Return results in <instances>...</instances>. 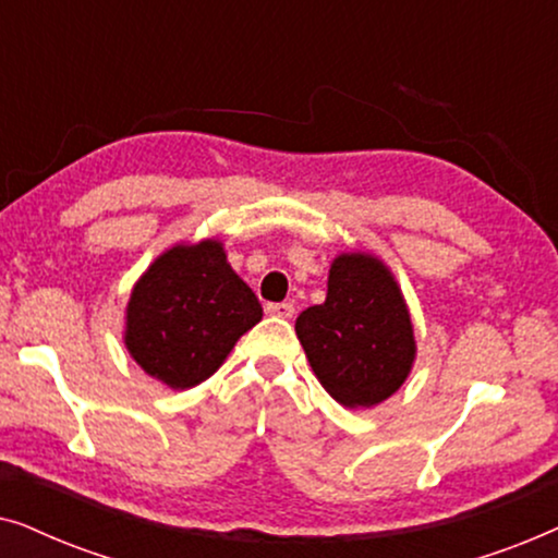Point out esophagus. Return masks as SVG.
Instances as JSON below:
<instances>
[{"label":"esophagus","instance_id":"1","mask_svg":"<svg viewBox=\"0 0 558 558\" xmlns=\"http://www.w3.org/2000/svg\"><path fill=\"white\" fill-rule=\"evenodd\" d=\"M266 315L289 319L294 315V304L292 302H269L266 304Z\"/></svg>","mask_w":558,"mask_h":558}]
</instances>
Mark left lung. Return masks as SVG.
Instances as JSON below:
<instances>
[{"mask_svg":"<svg viewBox=\"0 0 558 558\" xmlns=\"http://www.w3.org/2000/svg\"><path fill=\"white\" fill-rule=\"evenodd\" d=\"M307 361L348 409H371L401 388L416 357L414 325L393 274L371 254H340L327 296L296 317Z\"/></svg>","mask_w":558,"mask_h":558,"instance_id":"obj_1","label":"left lung"}]
</instances>
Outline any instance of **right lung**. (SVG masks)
Returning <instances> with one entry per match:
<instances>
[{"label":"right lung","instance_id":"1","mask_svg":"<svg viewBox=\"0 0 558 558\" xmlns=\"http://www.w3.org/2000/svg\"><path fill=\"white\" fill-rule=\"evenodd\" d=\"M264 310L220 241L180 243L155 258L126 304L124 342L151 378L185 391L210 378Z\"/></svg>","mask_w":558,"mask_h":558}]
</instances>
